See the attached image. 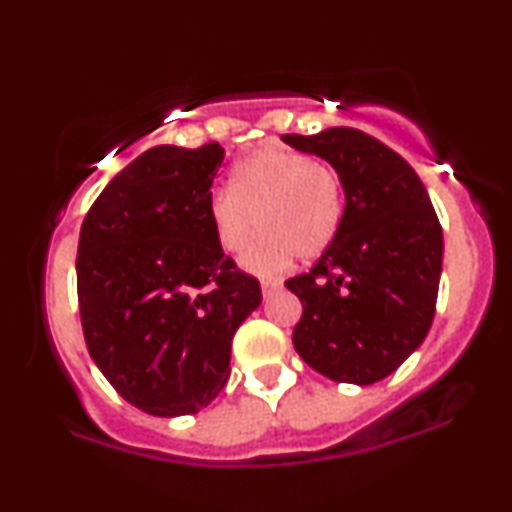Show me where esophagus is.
Here are the masks:
<instances>
[{
	"mask_svg": "<svg viewBox=\"0 0 512 512\" xmlns=\"http://www.w3.org/2000/svg\"><path fill=\"white\" fill-rule=\"evenodd\" d=\"M260 286H262V296H264V298H269V296H272V293H276V291L281 289L279 281H272V279H264Z\"/></svg>",
	"mask_w": 512,
	"mask_h": 512,
	"instance_id": "esophagus-1",
	"label": "esophagus"
}]
</instances>
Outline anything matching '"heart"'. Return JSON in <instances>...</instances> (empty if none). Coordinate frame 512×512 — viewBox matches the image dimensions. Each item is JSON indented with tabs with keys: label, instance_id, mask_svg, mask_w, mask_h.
I'll return each instance as SVG.
<instances>
[{
	"label": "heart",
	"instance_id": "obj_1",
	"mask_svg": "<svg viewBox=\"0 0 512 512\" xmlns=\"http://www.w3.org/2000/svg\"><path fill=\"white\" fill-rule=\"evenodd\" d=\"M209 221L231 255L248 248L262 228L264 236L243 257V267L272 274L293 255L315 260L334 243L342 223V182L308 154L264 146L238 163L231 190L211 195Z\"/></svg>",
	"mask_w": 512,
	"mask_h": 512
}]
</instances>
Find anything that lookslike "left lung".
Returning <instances> with one entry per match:
<instances>
[{"mask_svg":"<svg viewBox=\"0 0 512 512\" xmlns=\"http://www.w3.org/2000/svg\"><path fill=\"white\" fill-rule=\"evenodd\" d=\"M284 142L337 170L344 214L334 243L286 289L303 303L298 356L334 383L373 385L424 344L431 330L443 231L416 170L354 127Z\"/></svg>","mask_w":512,"mask_h":512,"instance_id":"8db88e82","label":"left lung"}]
</instances>
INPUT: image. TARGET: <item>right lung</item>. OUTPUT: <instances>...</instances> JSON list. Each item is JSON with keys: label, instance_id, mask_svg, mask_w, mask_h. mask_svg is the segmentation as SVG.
<instances>
[{"label": "right lung", "instance_id": "obj_1", "mask_svg": "<svg viewBox=\"0 0 512 512\" xmlns=\"http://www.w3.org/2000/svg\"><path fill=\"white\" fill-rule=\"evenodd\" d=\"M219 144L144 151L88 209L76 255L81 327L108 383L154 416L197 414L231 375L233 334L260 308L209 221Z\"/></svg>", "mask_w": 512, "mask_h": 512}]
</instances>
